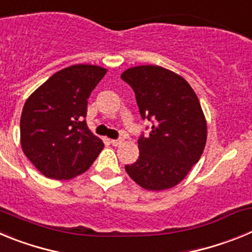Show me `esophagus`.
Wrapping results in <instances>:
<instances>
[{
  "mask_svg": "<svg viewBox=\"0 0 252 252\" xmlns=\"http://www.w3.org/2000/svg\"><path fill=\"white\" fill-rule=\"evenodd\" d=\"M111 144H112L113 146H119V145H121L122 144V140H111Z\"/></svg>",
  "mask_w": 252,
  "mask_h": 252,
  "instance_id": "obj_1",
  "label": "esophagus"
}]
</instances>
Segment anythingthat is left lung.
I'll return each instance as SVG.
<instances>
[{"instance_id": "left-lung-1", "label": "left lung", "mask_w": 252, "mask_h": 252, "mask_svg": "<svg viewBox=\"0 0 252 252\" xmlns=\"http://www.w3.org/2000/svg\"><path fill=\"white\" fill-rule=\"evenodd\" d=\"M121 78L135 92L142 119L153 122L149 136L137 141L139 159L125 169L144 189L173 188L206 146L207 121L199 99L182 75L159 65L132 66Z\"/></svg>"}]
</instances>
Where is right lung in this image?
<instances>
[{
	"label": "right lung",
	"mask_w": 252,
	"mask_h": 252,
	"mask_svg": "<svg viewBox=\"0 0 252 252\" xmlns=\"http://www.w3.org/2000/svg\"><path fill=\"white\" fill-rule=\"evenodd\" d=\"M107 69L75 64L51 75L22 108L20 141L24 154L45 177L72 179L90 169L103 149L84 120L87 99Z\"/></svg>",
	"instance_id": "add662e5"
}]
</instances>
